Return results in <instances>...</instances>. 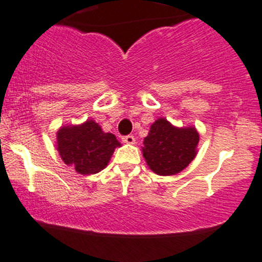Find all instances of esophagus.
<instances>
[{"instance_id": "esophagus-1", "label": "esophagus", "mask_w": 262, "mask_h": 262, "mask_svg": "<svg viewBox=\"0 0 262 262\" xmlns=\"http://www.w3.org/2000/svg\"><path fill=\"white\" fill-rule=\"evenodd\" d=\"M122 142L125 143V144H134L136 143V138H134V136H124L122 137Z\"/></svg>"}]
</instances>
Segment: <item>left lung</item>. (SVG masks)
I'll return each mask as SVG.
<instances>
[{
  "label": "left lung",
  "instance_id": "8db88e82",
  "mask_svg": "<svg viewBox=\"0 0 262 262\" xmlns=\"http://www.w3.org/2000/svg\"><path fill=\"white\" fill-rule=\"evenodd\" d=\"M199 133L195 128H175L164 118L155 120L144 138L143 157L158 175L180 173L196 155Z\"/></svg>",
  "mask_w": 262,
  "mask_h": 262
}]
</instances>
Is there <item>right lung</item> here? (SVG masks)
<instances>
[{"label":"right lung","mask_w":262,"mask_h":262,"mask_svg":"<svg viewBox=\"0 0 262 262\" xmlns=\"http://www.w3.org/2000/svg\"><path fill=\"white\" fill-rule=\"evenodd\" d=\"M117 146L120 143L116 136L104 133L94 120H87L82 125L63 126L57 134V149L62 160L83 175L103 170Z\"/></svg>","instance_id":"right-lung-1"}]
</instances>
